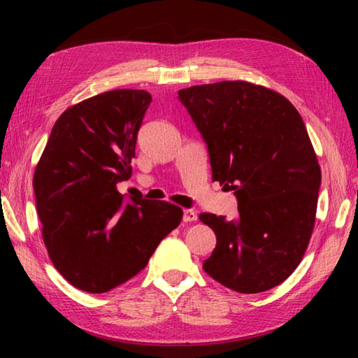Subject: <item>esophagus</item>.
Here are the masks:
<instances>
[{"label":"esophagus","instance_id":"obj_1","mask_svg":"<svg viewBox=\"0 0 358 358\" xmlns=\"http://www.w3.org/2000/svg\"><path fill=\"white\" fill-rule=\"evenodd\" d=\"M183 221L185 222H194L197 221V213L194 210H185L183 211Z\"/></svg>","mask_w":358,"mask_h":358}]
</instances>
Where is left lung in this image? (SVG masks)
I'll return each instance as SVG.
<instances>
[{
	"mask_svg": "<svg viewBox=\"0 0 358 358\" xmlns=\"http://www.w3.org/2000/svg\"><path fill=\"white\" fill-rule=\"evenodd\" d=\"M207 143L211 177L234 191L238 217L201 213L216 235L203 270L240 294L294 273L316 221L320 167L296 108L273 90L224 80L178 92Z\"/></svg>",
	"mask_w": 358,
	"mask_h": 358,
	"instance_id": "8db88e82",
	"label": "left lung"
}]
</instances>
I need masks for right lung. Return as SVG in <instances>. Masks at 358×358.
<instances>
[{
	"mask_svg": "<svg viewBox=\"0 0 358 358\" xmlns=\"http://www.w3.org/2000/svg\"><path fill=\"white\" fill-rule=\"evenodd\" d=\"M150 102L143 90H113L66 108L36 166V210L48 257L85 292H108L136 276L183 217L164 201L131 197L124 205L117 189L131 178Z\"/></svg>",
	"mask_w": 358,
	"mask_h": 358,
	"instance_id": "obj_1",
	"label": "right lung"
}]
</instances>
